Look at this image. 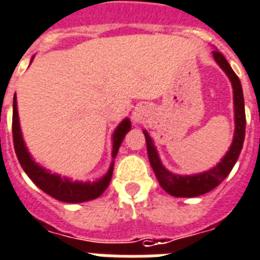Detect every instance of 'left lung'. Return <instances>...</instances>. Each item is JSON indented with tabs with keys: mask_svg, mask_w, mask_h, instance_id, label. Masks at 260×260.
<instances>
[{
	"mask_svg": "<svg viewBox=\"0 0 260 260\" xmlns=\"http://www.w3.org/2000/svg\"><path fill=\"white\" fill-rule=\"evenodd\" d=\"M213 57L216 63L219 64L227 76L230 78L234 88V107H235V134L234 141L224 155V158L220 161L215 168L207 170L204 173L194 174V176H178V174L170 173L166 170L159 161L158 153L155 150L153 141L145 130V138H146V149L150 165L154 170V174L158 180L159 185L164 190L176 197H196L201 196L204 193L209 192L219 185L224 178L227 177L232 170L234 165L239 158V154L242 151L243 142H244V134H246V111H244V98L243 90L238 75L234 72L231 66L228 64L227 59L224 57L219 51H213Z\"/></svg>",
	"mask_w": 260,
	"mask_h": 260,
	"instance_id": "obj_1",
	"label": "left lung"
}]
</instances>
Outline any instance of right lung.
Masks as SVG:
<instances>
[{"label":"right lung","mask_w":260,"mask_h":260,"mask_svg":"<svg viewBox=\"0 0 260 260\" xmlns=\"http://www.w3.org/2000/svg\"><path fill=\"white\" fill-rule=\"evenodd\" d=\"M130 128H132V124H130V120L127 118L122 120L119 126L115 128L113 136V159L117 157L120 143L123 141L124 136L127 134V132H130ZM12 132H13L14 151H16L18 162L22 166L24 172L43 192H45L56 200L64 201V203H83V201L94 200V199L101 196L109 186L110 181H111V176H113L114 162L110 166L109 172L101 180L95 182H74L68 178H61L57 174H52L51 172H48L40 165H37L28 153V149L25 146L24 140H22L21 128H20V122H18L16 95L13 98Z\"/></svg>","instance_id":"right-lung-1"}]
</instances>
